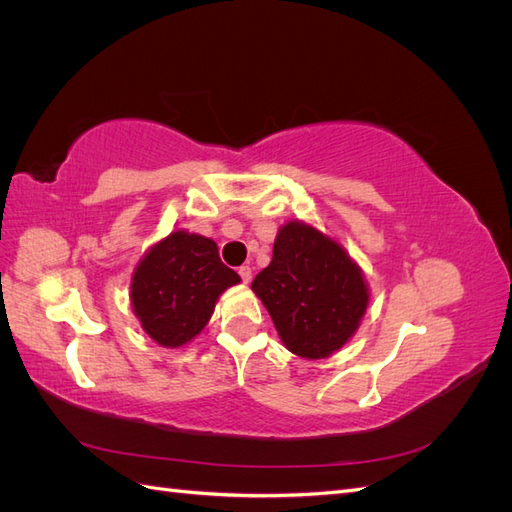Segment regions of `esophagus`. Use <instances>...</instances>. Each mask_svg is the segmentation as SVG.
Listing matches in <instances>:
<instances>
[{
    "label": "esophagus",
    "instance_id": "34e87169",
    "mask_svg": "<svg viewBox=\"0 0 512 512\" xmlns=\"http://www.w3.org/2000/svg\"><path fill=\"white\" fill-rule=\"evenodd\" d=\"M239 275H241L243 284H250L252 282V267H247V265L239 267Z\"/></svg>",
    "mask_w": 512,
    "mask_h": 512
}]
</instances>
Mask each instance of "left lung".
Here are the masks:
<instances>
[{"label": "left lung", "mask_w": 512, "mask_h": 512, "mask_svg": "<svg viewBox=\"0 0 512 512\" xmlns=\"http://www.w3.org/2000/svg\"><path fill=\"white\" fill-rule=\"evenodd\" d=\"M284 346L327 359L359 329L369 303L361 267L318 228L292 220L277 230L273 258L252 282Z\"/></svg>", "instance_id": "left-lung-1"}]
</instances>
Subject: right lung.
Here are the masks:
<instances>
[{"mask_svg":"<svg viewBox=\"0 0 512 512\" xmlns=\"http://www.w3.org/2000/svg\"><path fill=\"white\" fill-rule=\"evenodd\" d=\"M241 277L220 260L213 239L175 230L151 245L132 273L130 301L143 331L179 348L207 327L220 294Z\"/></svg>","mask_w":512,"mask_h":512,"instance_id":"add662e5","label":"right lung"}]
</instances>
